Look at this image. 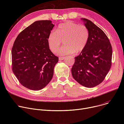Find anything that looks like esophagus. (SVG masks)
<instances>
[{"instance_id":"1","label":"esophagus","mask_w":124,"mask_h":124,"mask_svg":"<svg viewBox=\"0 0 124 124\" xmlns=\"http://www.w3.org/2000/svg\"><path fill=\"white\" fill-rule=\"evenodd\" d=\"M65 59V58L64 57H59V60H63Z\"/></svg>"}]
</instances>
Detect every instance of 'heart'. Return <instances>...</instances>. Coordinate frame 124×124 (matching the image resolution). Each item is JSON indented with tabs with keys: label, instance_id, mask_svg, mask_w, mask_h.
Instances as JSON below:
<instances>
[{
	"label": "heart",
	"instance_id": "1",
	"mask_svg": "<svg viewBox=\"0 0 124 124\" xmlns=\"http://www.w3.org/2000/svg\"><path fill=\"white\" fill-rule=\"evenodd\" d=\"M88 39L89 31L85 25L68 21L59 24L56 31H51L48 36V42L50 50L54 53L63 41L65 46L59 50L58 53L65 56L83 51Z\"/></svg>",
	"mask_w": 124,
	"mask_h": 124
}]
</instances>
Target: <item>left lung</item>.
<instances>
[{"label": "left lung", "instance_id": "8db88e82", "mask_svg": "<svg viewBox=\"0 0 124 124\" xmlns=\"http://www.w3.org/2000/svg\"><path fill=\"white\" fill-rule=\"evenodd\" d=\"M89 31L85 48L75 57L71 69L73 78L86 87H93L101 83L110 68L112 48L107 35L92 21L81 18Z\"/></svg>", "mask_w": 124, "mask_h": 124}]
</instances>
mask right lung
Masks as SVG:
<instances>
[{
	"label": "right lung",
	"instance_id": "add662e5",
	"mask_svg": "<svg viewBox=\"0 0 124 124\" xmlns=\"http://www.w3.org/2000/svg\"><path fill=\"white\" fill-rule=\"evenodd\" d=\"M51 21H38L19 34L11 50L12 71L19 82L32 90L52 80L58 57L51 51L48 38L54 27Z\"/></svg>",
	"mask_w": 124,
	"mask_h": 124
}]
</instances>
